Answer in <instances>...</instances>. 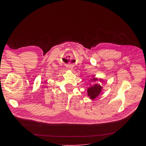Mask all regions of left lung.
Listing matches in <instances>:
<instances>
[{
    "label": "left lung",
    "mask_w": 146,
    "mask_h": 146,
    "mask_svg": "<svg viewBox=\"0 0 146 146\" xmlns=\"http://www.w3.org/2000/svg\"><path fill=\"white\" fill-rule=\"evenodd\" d=\"M92 81H97L98 78H93V79H91ZM102 80H99V81H101ZM102 87L99 84H95L93 86H91L87 89V93H88V96L90 97V98L92 100L95 99L99 95L102 91Z\"/></svg>",
    "instance_id": "obj_1"
}]
</instances>
